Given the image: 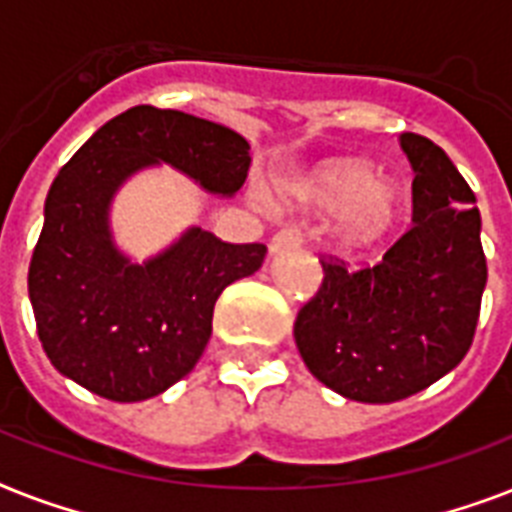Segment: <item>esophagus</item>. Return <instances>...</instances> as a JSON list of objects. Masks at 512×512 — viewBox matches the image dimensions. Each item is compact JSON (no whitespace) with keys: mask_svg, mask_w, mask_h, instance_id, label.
<instances>
[{"mask_svg":"<svg viewBox=\"0 0 512 512\" xmlns=\"http://www.w3.org/2000/svg\"><path fill=\"white\" fill-rule=\"evenodd\" d=\"M300 244H303V233L297 231V228H281V231L273 233L271 252H281V249H289V247H300Z\"/></svg>","mask_w":512,"mask_h":512,"instance_id":"34e87169","label":"esophagus"}]
</instances>
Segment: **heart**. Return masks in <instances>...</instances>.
<instances>
[{"mask_svg":"<svg viewBox=\"0 0 512 512\" xmlns=\"http://www.w3.org/2000/svg\"><path fill=\"white\" fill-rule=\"evenodd\" d=\"M303 199L324 212H348V236L356 244L380 239L398 215L396 193L377 188V175L353 162L324 167L303 188Z\"/></svg>","mask_w":512,"mask_h":512,"instance_id":"heart-1","label":"heart"}]
</instances>
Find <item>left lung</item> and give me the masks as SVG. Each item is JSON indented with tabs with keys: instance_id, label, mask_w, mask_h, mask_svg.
Masks as SVG:
<instances>
[{
	"instance_id": "1",
	"label": "left lung",
	"mask_w": 512,
	"mask_h": 512,
	"mask_svg": "<svg viewBox=\"0 0 512 512\" xmlns=\"http://www.w3.org/2000/svg\"><path fill=\"white\" fill-rule=\"evenodd\" d=\"M414 170V225L377 265L321 257L319 292L295 342L316 380L364 404H390L452 372L473 345L486 255L481 212L444 148L401 135Z\"/></svg>"
}]
</instances>
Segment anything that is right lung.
<instances>
[{"label": "right lung", "mask_w": 512, "mask_h": 512, "mask_svg": "<svg viewBox=\"0 0 512 512\" xmlns=\"http://www.w3.org/2000/svg\"><path fill=\"white\" fill-rule=\"evenodd\" d=\"M167 162L207 191L244 185L239 132L172 108L135 106L106 122L52 180L28 265L36 332L52 366L111 401H143L183 380L212 335L220 292L263 265L265 244L191 228L164 255L132 265L108 233L124 177Z\"/></svg>", "instance_id": "obj_1"}]
</instances>
